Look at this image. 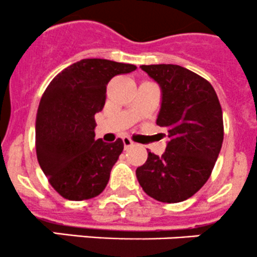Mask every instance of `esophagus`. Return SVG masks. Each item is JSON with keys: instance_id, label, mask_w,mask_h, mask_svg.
I'll return each instance as SVG.
<instances>
[{"instance_id": "esophagus-1", "label": "esophagus", "mask_w": 257, "mask_h": 257, "mask_svg": "<svg viewBox=\"0 0 257 257\" xmlns=\"http://www.w3.org/2000/svg\"><path fill=\"white\" fill-rule=\"evenodd\" d=\"M123 144H124V148L126 149V148H129V147H132V145H133V142H132V139L128 138V137H124Z\"/></svg>"}]
</instances>
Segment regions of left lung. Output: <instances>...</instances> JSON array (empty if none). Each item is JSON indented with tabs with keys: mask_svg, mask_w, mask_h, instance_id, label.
<instances>
[{
	"mask_svg": "<svg viewBox=\"0 0 257 257\" xmlns=\"http://www.w3.org/2000/svg\"><path fill=\"white\" fill-rule=\"evenodd\" d=\"M142 69L159 84L162 104L157 124L167 129L162 157L148 153L137 168L143 190L162 203L186 200L208 181L224 141L222 110L206 79L177 64H150Z\"/></svg>",
	"mask_w": 257,
	"mask_h": 257,
	"instance_id": "obj_1",
	"label": "left lung"
}]
</instances>
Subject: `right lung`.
I'll return each instance as SVG.
<instances>
[{
    "label": "right lung",
    "mask_w": 257,
    "mask_h": 257,
    "mask_svg": "<svg viewBox=\"0 0 257 257\" xmlns=\"http://www.w3.org/2000/svg\"><path fill=\"white\" fill-rule=\"evenodd\" d=\"M134 64L80 59L57 74L41 98L36 116V152L54 190L68 200L99 195L123 152V141L95 139V113L105 103L113 77L136 71Z\"/></svg>",
    "instance_id": "1"
}]
</instances>
